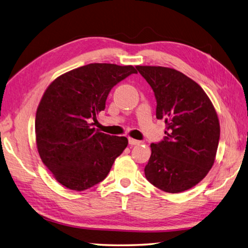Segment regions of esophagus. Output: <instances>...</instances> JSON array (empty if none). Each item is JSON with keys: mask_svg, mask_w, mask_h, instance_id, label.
I'll list each match as a JSON object with an SVG mask.
<instances>
[{"mask_svg": "<svg viewBox=\"0 0 248 248\" xmlns=\"http://www.w3.org/2000/svg\"><path fill=\"white\" fill-rule=\"evenodd\" d=\"M129 144L131 146H134V145H140V141L138 140H134V139H129Z\"/></svg>", "mask_w": 248, "mask_h": 248, "instance_id": "1", "label": "esophagus"}]
</instances>
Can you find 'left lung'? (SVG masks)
<instances>
[{"label":"left lung","mask_w":248,"mask_h":248,"mask_svg":"<svg viewBox=\"0 0 248 248\" xmlns=\"http://www.w3.org/2000/svg\"><path fill=\"white\" fill-rule=\"evenodd\" d=\"M156 100L155 115L165 120V136L152 143L145 176L167 193H180L207 176L215 160L219 121L212 102L196 82L160 66H138Z\"/></svg>","instance_id":"obj_1"}]
</instances>
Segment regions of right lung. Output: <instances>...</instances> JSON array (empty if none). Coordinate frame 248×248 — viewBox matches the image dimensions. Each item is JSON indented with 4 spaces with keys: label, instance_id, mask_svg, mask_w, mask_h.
Masks as SVG:
<instances>
[{
    "label": "right lung",
    "instance_id": "obj_1",
    "mask_svg": "<svg viewBox=\"0 0 248 248\" xmlns=\"http://www.w3.org/2000/svg\"><path fill=\"white\" fill-rule=\"evenodd\" d=\"M138 73L133 66L88 64L62 75L45 92L35 132L44 164L62 186L85 191L107 178L128 145L124 136L93 128L116 84Z\"/></svg>",
    "mask_w": 248,
    "mask_h": 248
}]
</instances>
